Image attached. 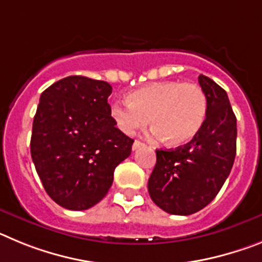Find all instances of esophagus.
<instances>
[{
    "mask_svg": "<svg viewBox=\"0 0 262 262\" xmlns=\"http://www.w3.org/2000/svg\"><path fill=\"white\" fill-rule=\"evenodd\" d=\"M143 143L142 142H139V140H135V142H134V144H133V151H136V149H139V148L140 147H143Z\"/></svg>",
    "mask_w": 262,
    "mask_h": 262,
    "instance_id": "obj_1",
    "label": "esophagus"
}]
</instances>
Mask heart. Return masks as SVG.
<instances>
[{
    "mask_svg": "<svg viewBox=\"0 0 262 262\" xmlns=\"http://www.w3.org/2000/svg\"><path fill=\"white\" fill-rule=\"evenodd\" d=\"M207 114V98L198 85L180 81L154 82L128 94V102L114 103L111 117L127 135L151 119L154 134L172 147L187 144L200 133Z\"/></svg>",
    "mask_w": 262,
    "mask_h": 262,
    "instance_id": "heart-1",
    "label": "heart"
}]
</instances>
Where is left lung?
Instances as JSON below:
<instances>
[{
	"instance_id": "obj_1",
	"label": "left lung",
	"mask_w": 262,
	"mask_h": 262,
	"mask_svg": "<svg viewBox=\"0 0 262 262\" xmlns=\"http://www.w3.org/2000/svg\"><path fill=\"white\" fill-rule=\"evenodd\" d=\"M207 98L205 123L193 140L176 149H157L148 191L160 209L190 215L214 200L232 169L236 155V117L226 90L201 75Z\"/></svg>"
}]
</instances>
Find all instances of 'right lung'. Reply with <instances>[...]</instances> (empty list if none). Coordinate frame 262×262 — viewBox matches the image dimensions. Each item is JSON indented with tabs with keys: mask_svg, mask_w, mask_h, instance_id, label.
Here are the masks:
<instances>
[{
	"mask_svg": "<svg viewBox=\"0 0 262 262\" xmlns=\"http://www.w3.org/2000/svg\"><path fill=\"white\" fill-rule=\"evenodd\" d=\"M111 85L84 76L56 81L41 93L31 134V157L57 205L88 210L107 194L114 170L134 140L115 127Z\"/></svg>",
	"mask_w": 262,
	"mask_h": 262,
	"instance_id": "right-lung-1",
	"label": "right lung"
}]
</instances>
